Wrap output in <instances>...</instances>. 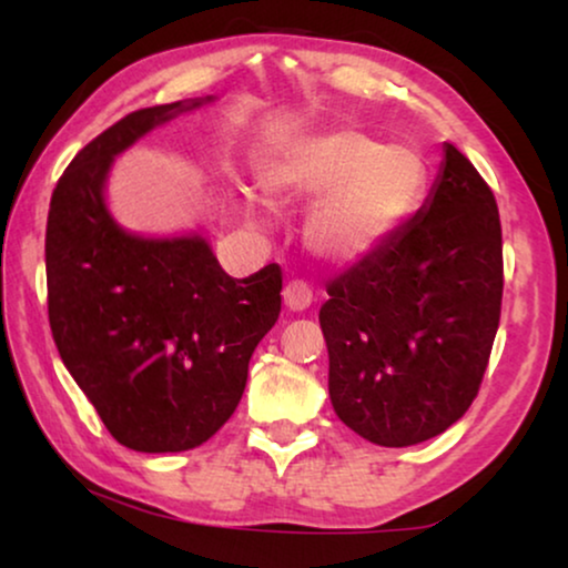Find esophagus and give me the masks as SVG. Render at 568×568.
<instances>
[{"label":"esophagus","mask_w":568,"mask_h":568,"mask_svg":"<svg viewBox=\"0 0 568 568\" xmlns=\"http://www.w3.org/2000/svg\"><path fill=\"white\" fill-rule=\"evenodd\" d=\"M313 302H315L313 286L302 282V278H294V282L284 286V305L294 310V313H302V310H307Z\"/></svg>","instance_id":"obj_1"}]
</instances>
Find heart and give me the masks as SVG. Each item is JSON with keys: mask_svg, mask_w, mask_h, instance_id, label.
Here are the masks:
<instances>
[{"mask_svg": "<svg viewBox=\"0 0 568 568\" xmlns=\"http://www.w3.org/2000/svg\"><path fill=\"white\" fill-rule=\"evenodd\" d=\"M271 204L323 196L307 220V245L333 263H354L385 243L414 212L424 162L367 131L341 126L290 146L261 168Z\"/></svg>", "mask_w": 568, "mask_h": 568, "instance_id": "1", "label": "heart"}]
</instances>
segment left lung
Wrapping results in <instances>:
<instances>
[{
  "label": "left lung",
  "instance_id": "obj_1",
  "mask_svg": "<svg viewBox=\"0 0 568 568\" xmlns=\"http://www.w3.org/2000/svg\"><path fill=\"white\" fill-rule=\"evenodd\" d=\"M328 390L359 437L408 447L476 400L501 317V222L494 191L447 144L432 196L325 286Z\"/></svg>",
  "mask_w": 568,
  "mask_h": 568
}]
</instances>
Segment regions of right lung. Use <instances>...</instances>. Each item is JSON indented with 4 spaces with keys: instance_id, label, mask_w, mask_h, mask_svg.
I'll return each instance as SVG.
<instances>
[{
    "instance_id": "add662e5",
    "label": "right lung",
    "mask_w": 568,
    "mask_h": 568,
    "mask_svg": "<svg viewBox=\"0 0 568 568\" xmlns=\"http://www.w3.org/2000/svg\"><path fill=\"white\" fill-rule=\"evenodd\" d=\"M178 111L142 108L92 139L59 178L45 224L59 356L111 437L136 453H183L220 432L282 313L278 263L232 278L201 237L144 240L108 214L111 160Z\"/></svg>"
}]
</instances>
